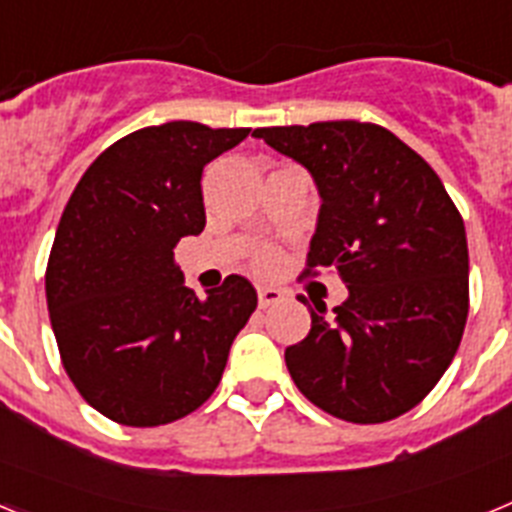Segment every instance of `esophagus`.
Masks as SVG:
<instances>
[{
    "instance_id": "34e87169",
    "label": "esophagus",
    "mask_w": 512,
    "mask_h": 512,
    "mask_svg": "<svg viewBox=\"0 0 512 512\" xmlns=\"http://www.w3.org/2000/svg\"><path fill=\"white\" fill-rule=\"evenodd\" d=\"M282 292L274 287H259V307H271L277 305V302H282Z\"/></svg>"
}]
</instances>
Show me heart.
I'll list each match as a JSON object with an SVG mask.
<instances>
[{
    "mask_svg": "<svg viewBox=\"0 0 512 512\" xmlns=\"http://www.w3.org/2000/svg\"><path fill=\"white\" fill-rule=\"evenodd\" d=\"M253 266H256V269H259L261 274H271V271H274L279 266V253L271 251V248H266V251H261L259 256H256Z\"/></svg>",
    "mask_w": 512,
    "mask_h": 512,
    "instance_id": "obj_1",
    "label": "heart"
}]
</instances>
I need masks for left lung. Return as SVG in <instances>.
Here are the masks:
<instances>
[{
	"label": "left lung",
	"mask_w": 512,
	"mask_h": 512,
	"mask_svg": "<svg viewBox=\"0 0 512 512\" xmlns=\"http://www.w3.org/2000/svg\"><path fill=\"white\" fill-rule=\"evenodd\" d=\"M320 192L305 274L338 271L348 300L284 351L297 390L348 423H384L436 387L469 312L464 220L436 171L382 125L356 120L259 128Z\"/></svg>",
	"instance_id": "left-lung-1"
}]
</instances>
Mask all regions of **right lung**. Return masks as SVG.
<instances>
[{
	"mask_svg": "<svg viewBox=\"0 0 512 512\" xmlns=\"http://www.w3.org/2000/svg\"><path fill=\"white\" fill-rule=\"evenodd\" d=\"M251 128L174 120L112 143L81 176L45 269L63 369L104 418L153 428L215 392L256 289L230 274L200 300L174 248L205 228L202 169Z\"/></svg>",
	"mask_w": 512,
	"mask_h": 512,
	"instance_id": "right-lung-1",
	"label": "right lung"
}]
</instances>
